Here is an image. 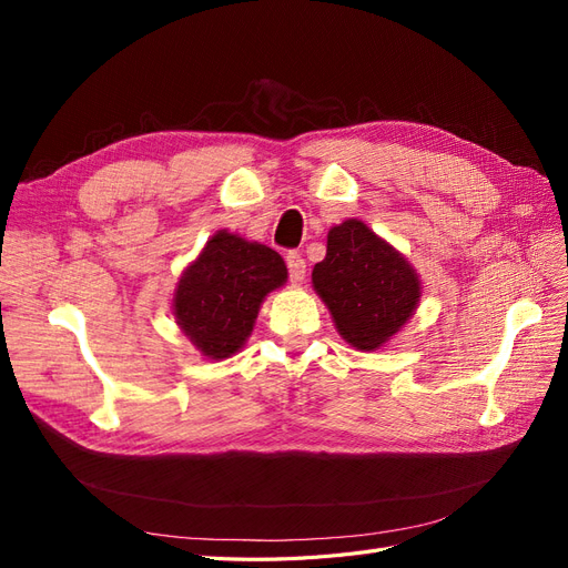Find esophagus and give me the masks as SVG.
I'll list each match as a JSON object with an SVG mask.
<instances>
[{"mask_svg":"<svg viewBox=\"0 0 568 568\" xmlns=\"http://www.w3.org/2000/svg\"><path fill=\"white\" fill-rule=\"evenodd\" d=\"M286 267H288V282L291 284L298 286V284L305 282V261H303L301 253H296V251L286 253Z\"/></svg>","mask_w":568,"mask_h":568,"instance_id":"esophagus-1","label":"esophagus"}]
</instances>
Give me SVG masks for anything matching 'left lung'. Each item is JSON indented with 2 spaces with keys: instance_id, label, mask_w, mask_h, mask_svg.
Segmentation results:
<instances>
[{
  "instance_id": "1",
  "label": "left lung",
  "mask_w": 568,
  "mask_h": 568,
  "mask_svg": "<svg viewBox=\"0 0 568 568\" xmlns=\"http://www.w3.org/2000/svg\"><path fill=\"white\" fill-rule=\"evenodd\" d=\"M313 288L329 307L341 338L363 353L384 348L422 298L417 270L357 217L326 234V255L313 267Z\"/></svg>"
}]
</instances>
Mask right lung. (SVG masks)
Listing matches in <instances>:
<instances>
[{
	"label": "right lung",
	"instance_id": "right-lung-1",
	"mask_svg": "<svg viewBox=\"0 0 568 568\" xmlns=\"http://www.w3.org/2000/svg\"><path fill=\"white\" fill-rule=\"evenodd\" d=\"M286 280L277 251L220 230L182 272L173 294L175 322L205 359L220 363L244 348L265 296Z\"/></svg>",
	"mask_w": 568,
	"mask_h": 568
}]
</instances>
